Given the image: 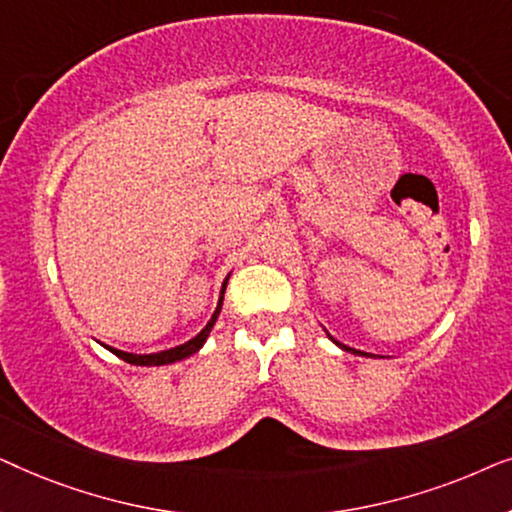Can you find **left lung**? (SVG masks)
Listing matches in <instances>:
<instances>
[{
    "instance_id": "8db88e82",
    "label": "left lung",
    "mask_w": 512,
    "mask_h": 512,
    "mask_svg": "<svg viewBox=\"0 0 512 512\" xmlns=\"http://www.w3.org/2000/svg\"><path fill=\"white\" fill-rule=\"evenodd\" d=\"M326 335H328V338H331V340L335 342V345H338L340 349H345V352H349V354H356V356H373V354H368V352H361V349H354V347H347V345H342V342H338V340H335V338H333V335H331V333H328V331H326Z\"/></svg>"
}]
</instances>
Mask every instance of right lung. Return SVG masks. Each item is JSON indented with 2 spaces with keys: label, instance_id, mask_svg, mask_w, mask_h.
I'll list each match as a JSON object with an SVG mask.
<instances>
[{
  "label": "right lung",
  "instance_id": "right-lung-1",
  "mask_svg": "<svg viewBox=\"0 0 512 512\" xmlns=\"http://www.w3.org/2000/svg\"><path fill=\"white\" fill-rule=\"evenodd\" d=\"M226 286H228V277L223 279L221 284V293H219V303H216V310L212 314V319L207 321V326L202 328V331L191 338L184 345H177V347H170V349H163V352H153V354H132V352H123V349H116V347H109V345H102L104 349H109L111 354H116L118 359L132 363V366H167V363H174V361H181V359H188V356H193L195 352H200L202 345H205L209 333H212V328L216 324V319H219L221 314V305H223V293H226Z\"/></svg>",
  "mask_w": 512,
  "mask_h": 512
}]
</instances>
